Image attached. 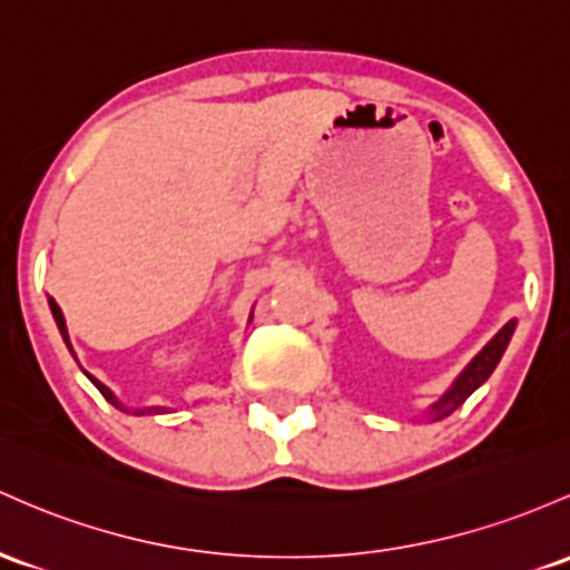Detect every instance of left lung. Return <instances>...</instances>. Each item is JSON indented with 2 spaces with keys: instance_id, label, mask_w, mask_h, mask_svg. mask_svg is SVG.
Wrapping results in <instances>:
<instances>
[{
  "instance_id": "1",
  "label": "left lung",
  "mask_w": 570,
  "mask_h": 570,
  "mask_svg": "<svg viewBox=\"0 0 570 570\" xmlns=\"http://www.w3.org/2000/svg\"><path fill=\"white\" fill-rule=\"evenodd\" d=\"M511 333H514V322L505 324V327L500 330V333L492 337V341L487 343L484 348H481V352L476 354V360H473L471 365H468L465 371H462V376L454 381L452 390H449L446 395H443L433 405V414L435 416L452 414L454 409H460V405L473 395V390H479V386L484 384L487 379H490V373L495 371V365L500 362V356H503L505 346H509Z\"/></svg>"
}]
</instances>
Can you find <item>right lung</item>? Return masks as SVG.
I'll return each instance as SVG.
<instances>
[{
    "mask_svg": "<svg viewBox=\"0 0 570 570\" xmlns=\"http://www.w3.org/2000/svg\"><path fill=\"white\" fill-rule=\"evenodd\" d=\"M48 303H51V311H53V318H56V324H59V333H61V337H65V343H67V346H70V337H67V324H65V316H61V308H59V305H56V299L51 297V299H48ZM70 352H72V346H70ZM86 376H89V373H86ZM91 379V376H89ZM91 384L94 386H97V390L99 392H102V397L105 400H108V403H112V405H116V409H121V405H118V400L116 397H112V392L108 390V386H102V384H99V381L97 379H91ZM151 411H159V409H151ZM151 411H148V414H151ZM135 414H142V411H135Z\"/></svg>",
    "mask_w": 570,
    "mask_h": 570,
    "instance_id": "1",
    "label": "right lung"
}]
</instances>
